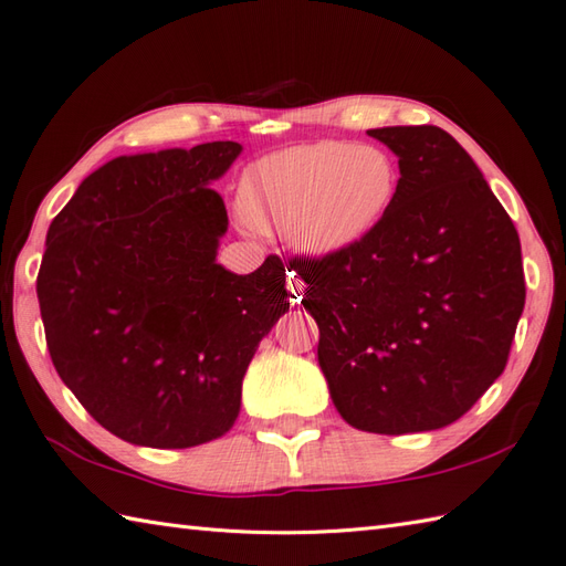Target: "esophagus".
<instances>
[{"label": "esophagus", "instance_id": "1", "mask_svg": "<svg viewBox=\"0 0 566 566\" xmlns=\"http://www.w3.org/2000/svg\"><path fill=\"white\" fill-rule=\"evenodd\" d=\"M285 285H287V297H291V303H300L303 300V293H305V281L300 279V275L295 271H287V279H285Z\"/></svg>", "mask_w": 566, "mask_h": 566}]
</instances>
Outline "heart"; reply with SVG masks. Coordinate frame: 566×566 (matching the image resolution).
<instances>
[{
    "mask_svg": "<svg viewBox=\"0 0 566 566\" xmlns=\"http://www.w3.org/2000/svg\"><path fill=\"white\" fill-rule=\"evenodd\" d=\"M399 193V167L382 147L317 140L254 161L240 210L261 232L293 234L310 254H336L378 228Z\"/></svg>",
    "mask_w": 566,
    "mask_h": 566,
    "instance_id": "obj_1",
    "label": "heart"
}]
</instances>
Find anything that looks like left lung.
I'll return each instance as SVG.
<instances>
[{"label":"left lung","instance_id":"obj_1","mask_svg":"<svg viewBox=\"0 0 566 566\" xmlns=\"http://www.w3.org/2000/svg\"><path fill=\"white\" fill-rule=\"evenodd\" d=\"M399 157V193L366 240L293 256L338 413L360 431H433L506 368L525 305L521 240L482 171L436 125L368 130Z\"/></svg>","mask_w":566,"mask_h":566}]
</instances>
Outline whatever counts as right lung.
<instances>
[{
  "mask_svg": "<svg viewBox=\"0 0 566 566\" xmlns=\"http://www.w3.org/2000/svg\"><path fill=\"white\" fill-rule=\"evenodd\" d=\"M240 153L224 140L116 157L50 222L35 281L50 358L128 443L230 431L256 346L291 307L275 254L249 275L216 263L228 210L210 181Z\"/></svg>",
  "mask_w": 566,
  "mask_h": 566,
  "instance_id": "1",
  "label": "right lung"
}]
</instances>
